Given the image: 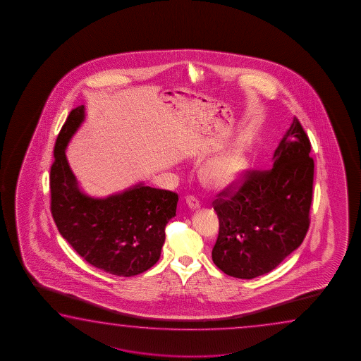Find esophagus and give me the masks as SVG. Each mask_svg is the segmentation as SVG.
Segmentation results:
<instances>
[{"instance_id":"34e87169","label":"esophagus","mask_w":361,"mask_h":361,"mask_svg":"<svg viewBox=\"0 0 361 361\" xmlns=\"http://www.w3.org/2000/svg\"><path fill=\"white\" fill-rule=\"evenodd\" d=\"M185 202H187V206L190 208V209H198V208L201 207V204H200V201L197 200L196 197L188 196L185 198Z\"/></svg>"}]
</instances>
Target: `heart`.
Masks as SVG:
<instances>
[{"instance_id":"obj_1","label":"heart","mask_w":361,"mask_h":361,"mask_svg":"<svg viewBox=\"0 0 361 361\" xmlns=\"http://www.w3.org/2000/svg\"><path fill=\"white\" fill-rule=\"evenodd\" d=\"M246 159L240 153H228L209 161L203 169L204 182L214 188H225L241 177L246 169Z\"/></svg>"}]
</instances>
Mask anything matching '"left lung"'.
Segmentation results:
<instances>
[{
  "mask_svg": "<svg viewBox=\"0 0 361 361\" xmlns=\"http://www.w3.org/2000/svg\"><path fill=\"white\" fill-rule=\"evenodd\" d=\"M311 142L297 117L268 171H246L217 195L220 231L212 260L225 274L252 279L275 269L306 238L313 190Z\"/></svg>",
  "mask_w": 361,
  "mask_h": 361,
  "instance_id": "8db88e82",
  "label": "left lung"
}]
</instances>
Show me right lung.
Segmentation results:
<instances>
[{
  "label": "right lung",
  "instance_id": "1",
  "mask_svg": "<svg viewBox=\"0 0 361 361\" xmlns=\"http://www.w3.org/2000/svg\"><path fill=\"white\" fill-rule=\"evenodd\" d=\"M83 121L82 104L71 111L55 141L50 168V211L55 225L94 268L117 276L140 274L159 260L178 195L141 183L107 198L85 195L66 157L68 142Z\"/></svg>",
  "mask_w": 361,
  "mask_h": 361
}]
</instances>
